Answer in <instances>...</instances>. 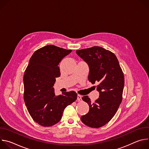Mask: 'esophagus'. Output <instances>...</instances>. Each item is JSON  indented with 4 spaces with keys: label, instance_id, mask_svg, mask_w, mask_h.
Returning <instances> with one entry per match:
<instances>
[{
    "label": "esophagus",
    "instance_id": "esophagus-1",
    "mask_svg": "<svg viewBox=\"0 0 149 149\" xmlns=\"http://www.w3.org/2000/svg\"><path fill=\"white\" fill-rule=\"evenodd\" d=\"M77 100L78 101H81L82 100V97H81V95H77Z\"/></svg>",
    "mask_w": 149,
    "mask_h": 149
}]
</instances>
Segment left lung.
Instances as JSON below:
<instances>
[{"mask_svg": "<svg viewBox=\"0 0 149 149\" xmlns=\"http://www.w3.org/2000/svg\"><path fill=\"white\" fill-rule=\"evenodd\" d=\"M89 67L88 80L98 83L99 98L92 103L88 95L82 99L89 105V111L81 117L82 122L92 128H99L109 123L116 114L122 101L124 74L116 56L100 47L76 51Z\"/></svg>", "mask_w": 149, "mask_h": 149, "instance_id": "8db88e82", "label": "left lung"}]
</instances>
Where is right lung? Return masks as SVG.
Segmentation results:
<instances>
[{
	"instance_id": "obj_1",
	"label": "right lung",
	"mask_w": 149,
	"mask_h": 149,
	"mask_svg": "<svg viewBox=\"0 0 149 149\" xmlns=\"http://www.w3.org/2000/svg\"><path fill=\"white\" fill-rule=\"evenodd\" d=\"M72 50L52 45L36 51L31 56L24 76V101L33 120L50 127L61 119L63 110L77 97L74 91L56 95L55 78L61 75L59 63Z\"/></svg>"
}]
</instances>
